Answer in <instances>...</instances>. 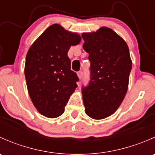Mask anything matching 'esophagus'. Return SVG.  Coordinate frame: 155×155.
<instances>
[{
	"label": "esophagus",
	"mask_w": 155,
	"mask_h": 155,
	"mask_svg": "<svg viewBox=\"0 0 155 155\" xmlns=\"http://www.w3.org/2000/svg\"><path fill=\"white\" fill-rule=\"evenodd\" d=\"M78 77L79 78V79H82V77H83V72L82 71H79L77 73Z\"/></svg>",
	"instance_id": "34e87169"
}]
</instances>
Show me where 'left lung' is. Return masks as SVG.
Wrapping results in <instances>:
<instances>
[{"mask_svg":"<svg viewBox=\"0 0 155 155\" xmlns=\"http://www.w3.org/2000/svg\"><path fill=\"white\" fill-rule=\"evenodd\" d=\"M83 48L91 62L88 85L82 86L85 113L94 119L109 117L125 97L132 68L126 42L112 29L83 33Z\"/></svg>","mask_w":155,"mask_h":155,"instance_id":"8db88e82","label":"left lung"}]
</instances>
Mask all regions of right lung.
I'll list each match as a JSON object with an SVG mask.
<instances>
[{"label": "right lung", "mask_w": 155, "mask_h": 155, "mask_svg": "<svg viewBox=\"0 0 155 155\" xmlns=\"http://www.w3.org/2000/svg\"><path fill=\"white\" fill-rule=\"evenodd\" d=\"M81 41L79 34L60 25L49 26L31 45L26 55L25 76L34 107L41 115L54 118L64 112L77 87V74L70 69L68 52Z\"/></svg>", "instance_id": "1"}]
</instances>
